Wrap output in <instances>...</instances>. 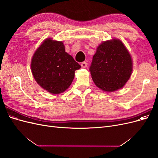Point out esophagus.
Wrapping results in <instances>:
<instances>
[{"mask_svg":"<svg viewBox=\"0 0 158 158\" xmlns=\"http://www.w3.org/2000/svg\"><path fill=\"white\" fill-rule=\"evenodd\" d=\"M87 65H88V63L86 62H83V63H81V66H82V68H86Z\"/></svg>","mask_w":158,"mask_h":158,"instance_id":"obj_1","label":"esophagus"}]
</instances>
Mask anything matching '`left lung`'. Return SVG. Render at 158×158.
I'll use <instances>...</instances> for the list:
<instances>
[{"mask_svg": "<svg viewBox=\"0 0 158 158\" xmlns=\"http://www.w3.org/2000/svg\"><path fill=\"white\" fill-rule=\"evenodd\" d=\"M90 73L96 86L106 92L123 88L133 70L131 55L117 38L103 41L93 56Z\"/></svg>", "mask_w": 158, "mask_h": 158, "instance_id": "left-lung-1", "label": "left lung"}]
</instances>
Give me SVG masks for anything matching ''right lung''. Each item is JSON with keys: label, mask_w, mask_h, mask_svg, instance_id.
Segmentation results:
<instances>
[{"label": "right lung", "mask_w": 158, "mask_h": 158, "mask_svg": "<svg viewBox=\"0 0 158 158\" xmlns=\"http://www.w3.org/2000/svg\"><path fill=\"white\" fill-rule=\"evenodd\" d=\"M31 70L36 82L47 92L60 94L67 89L81 66L65 51L63 41L49 37L33 53Z\"/></svg>", "instance_id": "1"}]
</instances>
